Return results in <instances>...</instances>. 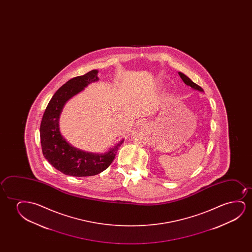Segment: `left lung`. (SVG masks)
Instances as JSON below:
<instances>
[{
    "label": "left lung",
    "instance_id": "8db88e82",
    "mask_svg": "<svg viewBox=\"0 0 252 252\" xmlns=\"http://www.w3.org/2000/svg\"><path fill=\"white\" fill-rule=\"evenodd\" d=\"M178 74H179L180 77L182 78V80H183L186 85L191 87L193 90H198V91H200V92H204V90L199 85H197L196 83H194L193 81H191V79L189 78L186 75H184L182 72H178Z\"/></svg>",
    "mask_w": 252,
    "mask_h": 252
}]
</instances>
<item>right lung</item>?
Masks as SVG:
<instances>
[{
  "mask_svg": "<svg viewBox=\"0 0 252 252\" xmlns=\"http://www.w3.org/2000/svg\"><path fill=\"white\" fill-rule=\"evenodd\" d=\"M98 70L69 80L57 90L50 100L40 124L42 152L55 169L71 176H90L100 174L114 161L121 140L105 153H92L73 147L59 131V117L64 104L91 83L97 82Z\"/></svg>",
  "mask_w": 252,
  "mask_h": 252,
  "instance_id": "add662e5",
  "label": "right lung"
}]
</instances>
